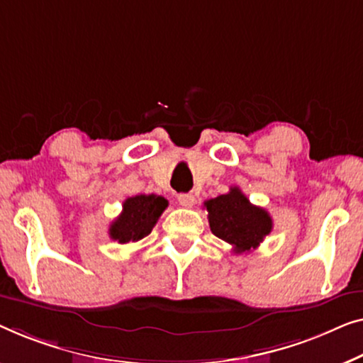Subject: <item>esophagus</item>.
Wrapping results in <instances>:
<instances>
[{"label": "esophagus", "mask_w": 363, "mask_h": 363, "mask_svg": "<svg viewBox=\"0 0 363 363\" xmlns=\"http://www.w3.org/2000/svg\"><path fill=\"white\" fill-rule=\"evenodd\" d=\"M177 201H179L182 207H192L194 202H196V197H194L192 194H179V196H177Z\"/></svg>", "instance_id": "esophagus-1"}]
</instances>
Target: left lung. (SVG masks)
Here are the masks:
<instances>
[{
	"instance_id": "1",
	"label": "left lung",
	"mask_w": 363,
	"mask_h": 363,
	"mask_svg": "<svg viewBox=\"0 0 363 363\" xmlns=\"http://www.w3.org/2000/svg\"><path fill=\"white\" fill-rule=\"evenodd\" d=\"M208 212L212 233L230 243L235 253L258 248L263 238L272 232L273 220L262 207L253 206L238 187L230 192L203 202Z\"/></svg>"
}]
</instances>
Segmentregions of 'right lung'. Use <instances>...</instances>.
Here are the masks:
<instances>
[{
	"instance_id": "obj_1",
	"label": "right lung",
	"mask_w": 363,
	"mask_h": 363,
	"mask_svg": "<svg viewBox=\"0 0 363 363\" xmlns=\"http://www.w3.org/2000/svg\"><path fill=\"white\" fill-rule=\"evenodd\" d=\"M166 207V199L155 194L128 197L123 202V211L111 222L108 230L110 237L118 243L140 242L141 238L151 233Z\"/></svg>"
}]
</instances>
